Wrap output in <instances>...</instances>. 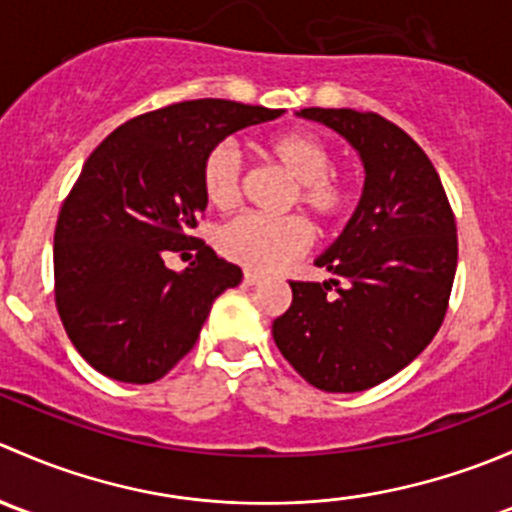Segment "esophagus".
Returning <instances> with one entry per match:
<instances>
[{"instance_id": "obj_1", "label": "esophagus", "mask_w": 512, "mask_h": 512, "mask_svg": "<svg viewBox=\"0 0 512 512\" xmlns=\"http://www.w3.org/2000/svg\"><path fill=\"white\" fill-rule=\"evenodd\" d=\"M262 282V275H257V272H252V270H247L245 272V285H260Z\"/></svg>"}]
</instances>
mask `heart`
Listing matches in <instances>:
<instances>
[{
    "instance_id": "b5f03b06",
    "label": "heart",
    "mask_w": 512,
    "mask_h": 512,
    "mask_svg": "<svg viewBox=\"0 0 512 512\" xmlns=\"http://www.w3.org/2000/svg\"><path fill=\"white\" fill-rule=\"evenodd\" d=\"M272 165L294 180L289 205H302L317 223L334 225L352 210L354 183L334 170V151L312 131H285L265 143ZM203 193L218 210H230L242 198L245 168L232 143H218L208 151L200 170ZM312 227L302 218L265 220L242 215L218 232V247L227 260L257 272H280L312 247Z\"/></svg>"
}]
</instances>
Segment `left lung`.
Wrapping results in <instances>:
<instances>
[{
    "label": "left lung",
    "instance_id": "8db88e82",
    "mask_svg": "<svg viewBox=\"0 0 512 512\" xmlns=\"http://www.w3.org/2000/svg\"><path fill=\"white\" fill-rule=\"evenodd\" d=\"M299 116L347 138L366 178L352 220L317 257L334 280L289 282L292 304L272 337L304 381L354 394L409 366L436 337L456 277V218L433 163L396 123L352 108Z\"/></svg>",
    "mask_w": 512,
    "mask_h": 512
}]
</instances>
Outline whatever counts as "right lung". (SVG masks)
I'll return each mask as SVG.
<instances>
[{"mask_svg":"<svg viewBox=\"0 0 512 512\" xmlns=\"http://www.w3.org/2000/svg\"><path fill=\"white\" fill-rule=\"evenodd\" d=\"M282 108L200 98L108 133L81 168L54 232V297L76 352L126 384L163 379L195 347L210 307L242 270L193 237L208 208L203 160L225 136ZM170 251H193L183 273Z\"/></svg>","mask_w":512,"mask_h":512,"instance_id":"add662e5","label":"right lung"}]
</instances>
